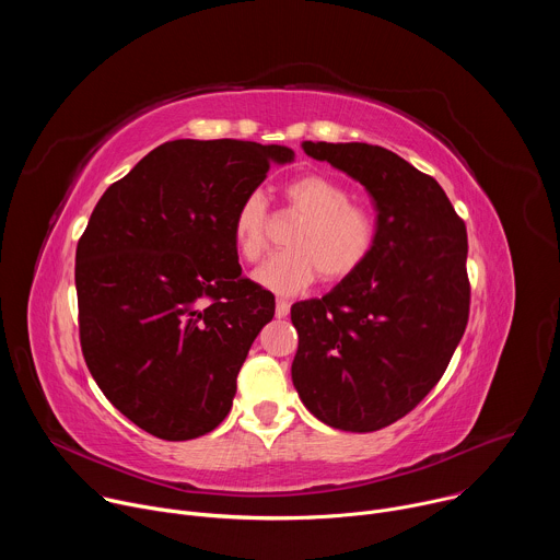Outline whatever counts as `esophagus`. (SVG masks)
I'll list each match as a JSON object with an SVG mask.
<instances>
[{"label": "esophagus", "instance_id": "esophagus-1", "mask_svg": "<svg viewBox=\"0 0 560 560\" xmlns=\"http://www.w3.org/2000/svg\"><path fill=\"white\" fill-rule=\"evenodd\" d=\"M275 314H277L279 318L288 316V314H290V303H288L285 299H277V307H275Z\"/></svg>", "mask_w": 560, "mask_h": 560}]
</instances>
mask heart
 I'll return each mask as SVG.
<instances>
[{
    "label": "heart",
    "mask_w": 560,
    "mask_h": 560,
    "mask_svg": "<svg viewBox=\"0 0 560 560\" xmlns=\"http://www.w3.org/2000/svg\"><path fill=\"white\" fill-rule=\"evenodd\" d=\"M288 208L303 217L288 238L290 253L270 257L255 281L279 294H299L318 275L339 283L357 275L374 255L378 225L372 210L352 203V192L332 177L307 173L285 184ZM232 244L244 261H259L268 248L270 214L259 192H250L232 217Z\"/></svg>",
    "instance_id": "obj_1"
}]
</instances>
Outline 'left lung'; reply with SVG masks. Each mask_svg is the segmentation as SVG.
I'll use <instances>...</instances> for the list:
<instances>
[{
  "label": "left lung",
  "instance_id": "obj_1",
  "mask_svg": "<svg viewBox=\"0 0 560 560\" xmlns=\"http://www.w3.org/2000/svg\"><path fill=\"white\" fill-rule=\"evenodd\" d=\"M372 197L378 244L332 292L292 305V383L330 428L381 430L443 376L469 316L467 230L430 175L387 148L303 141Z\"/></svg>",
  "mask_w": 560,
  "mask_h": 560
}]
</instances>
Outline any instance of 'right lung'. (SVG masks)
<instances>
[{
  "label": "right lung",
  "instance_id": "right-lung-1",
  "mask_svg": "<svg viewBox=\"0 0 560 560\" xmlns=\"http://www.w3.org/2000/svg\"><path fill=\"white\" fill-rule=\"evenodd\" d=\"M285 145L175 139L97 201L77 244L79 341L108 401L164 441L212 432L275 296L242 277L232 217Z\"/></svg>",
  "mask_w": 560,
  "mask_h": 560
}]
</instances>
